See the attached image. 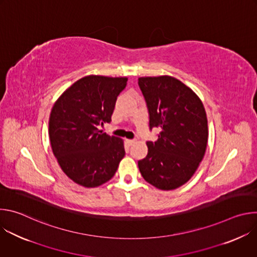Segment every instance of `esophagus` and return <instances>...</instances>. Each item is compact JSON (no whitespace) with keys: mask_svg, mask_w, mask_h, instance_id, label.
<instances>
[{"mask_svg":"<svg viewBox=\"0 0 257 257\" xmlns=\"http://www.w3.org/2000/svg\"><path fill=\"white\" fill-rule=\"evenodd\" d=\"M126 142L128 145H132L133 143H135V140L134 139H126Z\"/></svg>","mask_w":257,"mask_h":257,"instance_id":"34e87169","label":"esophagus"}]
</instances>
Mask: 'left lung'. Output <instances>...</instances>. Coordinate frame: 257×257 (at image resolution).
<instances>
[{"label": "left lung", "instance_id": "1", "mask_svg": "<svg viewBox=\"0 0 257 257\" xmlns=\"http://www.w3.org/2000/svg\"><path fill=\"white\" fill-rule=\"evenodd\" d=\"M148 103L150 127L160 129L157 141L138 162L143 179L160 190H174L194 175L207 145L208 127L199 96L179 79L169 76L138 78Z\"/></svg>", "mask_w": 257, "mask_h": 257}]
</instances>
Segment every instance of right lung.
<instances>
[{
  "instance_id": "right-lung-1",
  "label": "right lung",
  "mask_w": 257,
  "mask_h": 257,
  "mask_svg": "<svg viewBox=\"0 0 257 257\" xmlns=\"http://www.w3.org/2000/svg\"><path fill=\"white\" fill-rule=\"evenodd\" d=\"M127 77L87 75L55 101L49 136L62 171L76 184L94 188L111 180L125 156L124 140L98 129L111 122Z\"/></svg>"
}]
</instances>
